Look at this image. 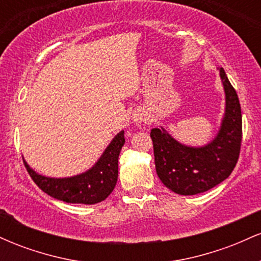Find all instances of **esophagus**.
I'll return each instance as SVG.
<instances>
[{"label": "esophagus", "instance_id": "1", "mask_svg": "<svg viewBox=\"0 0 261 261\" xmlns=\"http://www.w3.org/2000/svg\"><path fill=\"white\" fill-rule=\"evenodd\" d=\"M135 120H136V121H141V120H142V114H139V115H137L136 116V119H135Z\"/></svg>", "mask_w": 261, "mask_h": 261}]
</instances>
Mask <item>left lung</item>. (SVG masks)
Segmentation results:
<instances>
[{
	"mask_svg": "<svg viewBox=\"0 0 261 261\" xmlns=\"http://www.w3.org/2000/svg\"><path fill=\"white\" fill-rule=\"evenodd\" d=\"M226 114L216 139L203 147H187L163 128H152L155 172L167 188L179 195H195L216 187L230 175L242 143V112L236 89L222 67Z\"/></svg>",
	"mask_w": 261,
	"mask_h": 261,
	"instance_id": "8db88e82",
	"label": "left lung"
}]
</instances>
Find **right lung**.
<instances>
[{"instance_id": "obj_1", "label": "right lung", "mask_w": 261, "mask_h": 261, "mask_svg": "<svg viewBox=\"0 0 261 261\" xmlns=\"http://www.w3.org/2000/svg\"><path fill=\"white\" fill-rule=\"evenodd\" d=\"M125 143L124 131L119 133L92 169L72 178H46L35 173L24 162L33 181L54 199L70 203L93 205L106 200L118 180V158Z\"/></svg>"}]
</instances>
